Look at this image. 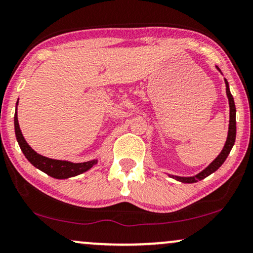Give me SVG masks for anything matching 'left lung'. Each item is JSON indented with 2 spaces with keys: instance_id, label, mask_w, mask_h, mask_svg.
<instances>
[{
  "instance_id": "1",
  "label": "left lung",
  "mask_w": 253,
  "mask_h": 253,
  "mask_svg": "<svg viewBox=\"0 0 253 253\" xmlns=\"http://www.w3.org/2000/svg\"><path fill=\"white\" fill-rule=\"evenodd\" d=\"M225 86H227V95L229 98V106H230V124H229V132H228V138H227V142H225V145L223 147L222 152L219 153L217 158H216L211 165L207 167L206 169H203L201 173H199V174L195 176H189V178L175 176V179L179 180V181L185 182V183H193V182H198L200 180L205 179L208 175H211V173H214L216 169H218L222 164L225 162V159H227L229 153H230L232 146H234L235 139H236V107L234 102V97H232L230 89H229V84L227 80H225Z\"/></svg>"
}]
</instances>
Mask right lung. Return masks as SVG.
Returning a JSON list of instances; mask_svg holds the SVG:
<instances>
[{
  "label": "right lung",
  "instance_id": "right-lung-1",
  "mask_svg": "<svg viewBox=\"0 0 253 253\" xmlns=\"http://www.w3.org/2000/svg\"><path fill=\"white\" fill-rule=\"evenodd\" d=\"M15 133L17 142L21 146V150L24 153L26 159L30 162L35 167H37L44 173H46L47 175L52 176L55 179H66L71 178V176L81 174V173L86 172L89 169H91L97 162L96 160H90V162L86 163H70V162H62V160H55L50 159L46 157L38 155L37 152H35L34 150L29 146V144L25 142L24 137L21 132L17 119V109L15 113Z\"/></svg>",
  "mask_w": 253,
  "mask_h": 253
}]
</instances>
